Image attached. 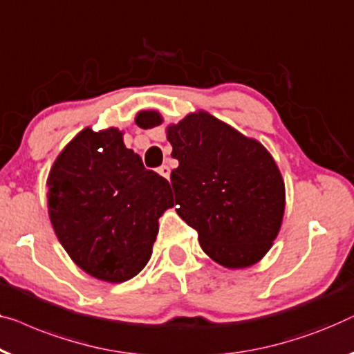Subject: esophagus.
<instances>
[{
	"label": "esophagus",
	"instance_id": "1",
	"mask_svg": "<svg viewBox=\"0 0 354 354\" xmlns=\"http://www.w3.org/2000/svg\"><path fill=\"white\" fill-rule=\"evenodd\" d=\"M158 172H160L162 177L169 178V176H171V167H169L167 165H162L160 169H158Z\"/></svg>",
	"mask_w": 354,
	"mask_h": 354
}]
</instances>
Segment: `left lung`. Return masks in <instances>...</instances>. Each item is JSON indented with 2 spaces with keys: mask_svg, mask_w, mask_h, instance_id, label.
I'll use <instances>...</instances> for the list:
<instances>
[{
  "mask_svg": "<svg viewBox=\"0 0 354 354\" xmlns=\"http://www.w3.org/2000/svg\"><path fill=\"white\" fill-rule=\"evenodd\" d=\"M158 111H140L143 129L161 124ZM177 214L198 232L214 262L245 268L268 252L283 222L286 192L266 148L217 118L198 111L167 127Z\"/></svg>",
  "mask_w": 354,
  "mask_h": 354,
  "instance_id": "left-lung-1",
  "label": "left lung"
}]
</instances>
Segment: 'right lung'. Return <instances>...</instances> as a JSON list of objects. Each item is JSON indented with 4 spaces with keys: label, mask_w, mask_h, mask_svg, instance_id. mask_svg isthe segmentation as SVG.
<instances>
[{
    "label": "right lung",
    "mask_w": 354,
    "mask_h": 354,
    "mask_svg": "<svg viewBox=\"0 0 354 354\" xmlns=\"http://www.w3.org/2000/svg\"><path fill=\"white\" fill-rule=\"evenodd\" d=\"M171 185L145 169L116 127L81 131L48 177V211L71 260L106 283H122L150 260Z\"/></svg>",
    "instance_id": "obj_1"
}]
</instances>
